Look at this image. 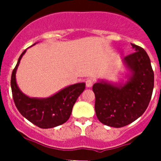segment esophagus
<instances>
[{
  "label": "esophagus",
  "instance_id": "1",
  "mask_svg": "<svg viewBox=\"0 0 161 161\" xmlns=\"http://www.w3.org/2000/svg\"><path fill=\"white\" fill-rule=\"evenodd\" d=\"M92 84H93V81H92V79H87V80L86 81V87H88V88L92 87Z\"/></svg>",
  "mask_w": 161,
  "mask_h": 161
}]
</instances>
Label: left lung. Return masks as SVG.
<instances>
[{"label":"left lung","mask_w":161,"mask_h":161,"mask_svg":"<svg viewBox=\"0 0 161 161\" xmlns=\"http://www.w3.org/2000/svg\"><path fill=\"white\" fill-rule=\"evenodd\" d=\"M131 45L135 52L123 59L130 71L127 82L118 85L101 80L92 86L97 118L111 127H123L138 119L152 97L154 74L150 58L143 48Z\"/></svg>","instance_id":"left-lung-1"}]
</instances>
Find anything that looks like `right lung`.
Returning <instances> with one entry per match:
<instances>
[{"mask_svg":"<svg viewBox=\"0 0 161 161\" xmlns=\"http://www.w3.org/2000/svg\"><path fill=\"white\" fill-rule=\"evenodd\" d=\"M25 51L20 55L11 74V92L16 108L24 118L41 129H50L64 124L70 118L78 97L85 90V82L69 86L47 98L29 97L19 90L15 79L18 66Z\"/></svg>","mask_w":161,"mask_h":161,"instance_id":"obj_1","label":"right lung"}]
</instances>
